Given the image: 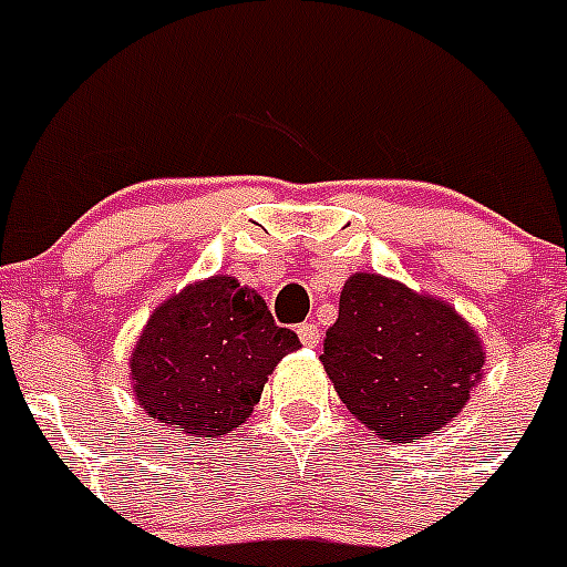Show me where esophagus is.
Masks as SVG:
<instances>
[{
    "mask_svg": "<svg viewBox=\"0 0 567 567\" xmlns=\"http://www.w3.org/2000/svg\"><path fill=\"white\" fill-rule=\"evenodd\" d=\"M298 338H301V343H307V347H316L318 341H321V332H318V323L307 321L298 327Z\"/></svg>",
    "mask_w": 567,
    "mask_h": 567,
    "instance_id": "1",
    "label": "esophagus"
}]
</instances>
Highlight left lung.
Listing matches in <instances>:
<instances>
[{
  "mask_svg": "<svg viewBox=\"0 0 567 567\" xmlns=\"http://www.w3.org/2000/svg\"><path fill=\"white\" fill-rule=\"evenodd\" d=\"M485 347L456 309L375 272L347 278L321 364L358 422L408 444L462 413Z\"/></svg>",
  "mask_w": 567,
  "mask_h": 567,
  "instance_id": "obj_1",
  "label": "left lung"
}]
</instances>
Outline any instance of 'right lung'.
Here are the masks:
<instances>
[{
  "label": "right lung",
  "mask_w": 567,
  "mask_h": 567,
  "mask_svg": "<svg viewBox=\"0 0 567 567\" xmlns=\"http://www.w3.org/2000/svg\"><path fill=\"white\" fill-rule=\"evenodd\" d=\"M301 347L264 298L212 275L154 309L128 358L134 399L163 427L195 439L246 424L278 361Z\"/></svg>",
  "instance_id": "right-lung-1"
}]
</instances>
